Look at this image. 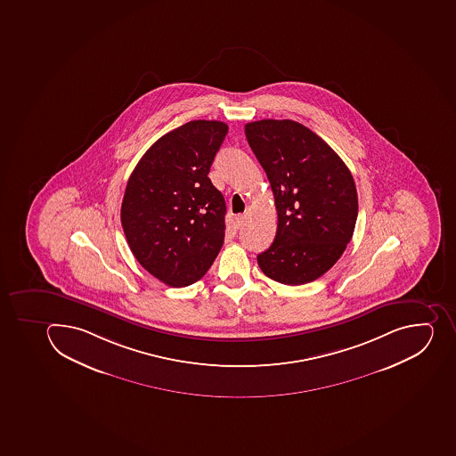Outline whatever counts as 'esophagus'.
<instances>
[{"mask_svg": "<svg viewBox=\"0 0 456 456\" xmlns=\"http://www.w3.org/2000/svg\"><path fill=\"white\" fill-rule=\"evenodd\" d=\"M244 222H246V215H238L237 218H235L237 228H241L244 225Z\"/></svg>", "mask_w": 456, "mask_h": 456, "instance_id": "esophagus-1", "label": "esophagus"}]
</instances>
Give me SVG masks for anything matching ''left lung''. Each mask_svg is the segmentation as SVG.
<instances>
[{
	"instance_id": "left-lung-1",
	"label": "left lung",
	"mask_w": 456,
	"mask_h": 456,
	"mask_svg": "<svg viewBox=\"0 0 456 456\" xmlns=\"http://www.w3.org/2000/svg\"><path fill=\"white\" fill-rule=\"evenodd\" d=\"M246 136L274 194L278 231L257 263L267 278L304 285L345 253L357 219V191L343 159L293 120L247 123Z\"/></svg>"
}]
</instances>
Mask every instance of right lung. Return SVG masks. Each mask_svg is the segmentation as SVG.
Instances as JSON below:
<instances>
[{"mask_svg":"<svg viewBox=\"0 0 456 456\" xmlns=\"http://www.w3.org/2000/svg\"><path fill=\"white\" fill-rule=\"evenodd\" d=\"M228 134L191 120L152 143L127 180L120 221L143 269L173 288L202 279L225 237V199L209 175Z\"/></svg>","mask_w":456,"mask_h":456,"instance_id":"obj_1","label":"right lung"}]
</instances>
